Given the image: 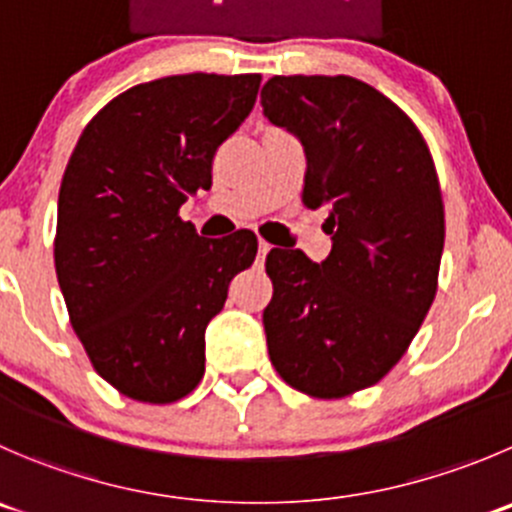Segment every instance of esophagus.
<instances>
[{
  "label": "esophagus",
  "mask_w": 512,
  "mask_h": 512,
  "mask_svg": "<svg viewBox=\"0 0 512 512\" xmlns=\"http://www.w3.org/2000/svg\"><path fill=\"white\" fill-rule=\"evenodd\" d=\"M270 242H265V240H260V242H257V252H260V257H262V260H265V255H267V252H270Z\"/></svg>",
  "instance_id": "esophagus-1"
}]
</instances>
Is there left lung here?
<instances>
[{
    "label": "left lung",
    "instance_id": "1",
    "mask_svg": "<svg viewBox=\"0 0 512 512\" xmlns=\"http://www.w3.org/2000/svg\"><path fill=\"white\" fill-rule=\"evenodd\" d=\"M265 117L300 137L302 205L325 207L322 265L272 247L262 312L277 375L300 393L340 400L388 375L438 292L445 207L433 155L413 119L360 79L272 77Z\"/></svg>",
    "mask_w": 512,
    "mask_h": 512
}]
</instances>
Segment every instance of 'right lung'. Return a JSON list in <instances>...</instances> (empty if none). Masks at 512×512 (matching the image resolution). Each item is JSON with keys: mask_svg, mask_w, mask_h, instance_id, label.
<instances>
[{"mask_svg": "<svg viewBox=\"0 0 512 512\" xmlns=\"http://www.w3.org/2000/svg\"><path fill=\"white\" fill-rule=\"evenodd\" d=\"M260 74L135 84L87 122L59 187L54 267L94 370L137 403L170 405L205 375V327L250 230L205 240L180 207L212 187L217 150L252 112Z\"/></svg>", "mask_w": 512, "mask_h": 512, "instance_id": "1", "label": "right lung"}]
</instances>
